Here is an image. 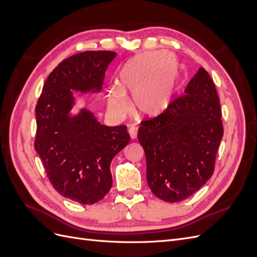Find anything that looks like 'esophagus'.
Wrapping results in <instances>:
<instances>
[{"label":"esophagus","mask_w":257,"mask_h":257,"mask_svg":"<svg viewBox=\"0 0 257 257\" xmlns=\"http://www.w3.org/2000/svg\"><path fill=\"white\" fill-rule=\"evenodd\" d=\"M137 132H138V127L135 125H131L128 128V133L132 139H135L137 137Z\"/></svg>","instance_id":"esophagus-1"}]
</instances>
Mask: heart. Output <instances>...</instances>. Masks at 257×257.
I'll return each instance as SVG.
<instances>
[{
	"instance_id": "heart-1",
	"label": "heart",
	"mask_w": 257,
	"mask_h": 257,
	"mask_svg": "<svg viewBox=\"0 0 257 257\" xmlns=\"http://www.w3.org/2000/svg\"><path fill=\"white\" fill-rule=\"evenodd\" d=\"M178 77V62L170 52H148L134 57L122 66L118 85L107 90V106L115 119L131 109L126 94L133 96L136 110L148 118L164 113L172 104Z\"/></svg>"
}]
</instances>
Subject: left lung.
Instances as JSON below:
<instances>
[{
    "label": "left lung",
    "instance_id": "obj_1",
    "mask_svg": "<svg viewBox=\"0 0 257 257\" xmlns=\"http://www.w3.org/2000/svg\"><path fill=\"white\" fill-rule=\"evenodd\" d=\"M221 105L215 85L199 67L184 94L168 109L145 120L138 130L147 162V182L168 203L190 197L212 176L223 137Z\"/></svg>",
    "mask_w": 257,
    "mask_h": 257
}]
</instances>
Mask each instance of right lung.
Returning a JSON list of instances; mask_svg holds the SVG:
<instances>
[{
	"label": "right lung",
	"mask_w": 257,
	"mask_h": 257,
	"mask_svg": "<svg viewBox=\"0 0 257 257\" xmlns=\"http://www.w3.org/2000/svg\"><path fill=\"white\" fill-rule=\"evenodd\" d=\"M116 53L84 51L63 60L46 80L35 108L34 147L52 186L82 205L103 199L112 185L110 163L130 142L125 125L106 126L82 108L72 115L73 91H102Z\"/></svg>",
	"instance_id": "1"
}]
</instances>
